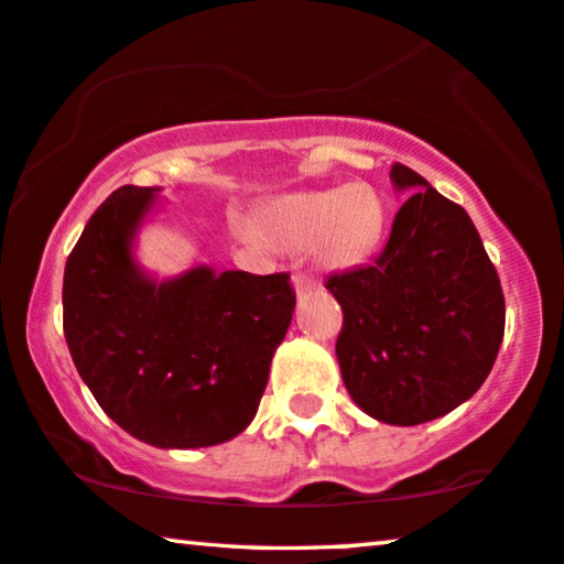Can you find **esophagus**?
<instances>
[{"instance_id":"1","label":"esophagus","mask_w":564,"mask_h":564,"mask_svg":"<svg viewBox=\"0 0 564 564\" xmlns=\"http://www.w3.org/2000/svg\"><path fill=\"white\" fill-rule=\"evenodd\" d=\"M292 284H295V292H297L300 297L307 295V292H313L315 288H318V282H315V276L303 274V272H297L295 276H292Z\"/></svg>"}]
</instances>
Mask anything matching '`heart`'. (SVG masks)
<instances>
[{"instance_id":"b5f03b06","label":"heart","mask_w":564,"mask_h":564,"mask_svg":"<svg viewBox=\"0 0 564 564\" xmlns=\"http://www.w3.org/2000/svg\"><path fill=\"white\" fill-rule=\"evenodd\" d=\"M384 230V207L369 184L295 192L276 197L257 215V234L284 251L311 246L326 269H351L377 249Z\"/></svg>"}]
</instances>
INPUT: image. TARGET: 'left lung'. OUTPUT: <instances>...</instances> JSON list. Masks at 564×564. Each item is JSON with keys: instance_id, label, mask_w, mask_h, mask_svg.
<instances>
[{"instance_id": "left-lung-1", "label": "left lung", "mask_w": 564, "mask_h": 564, "mask_svg": "<svg viewBox=\"0 0 564 564\" xmlns=\"http://www.w3.org/2000/svg\"><path fill=\"white\" fill-rule=\"evenodd\" d=\"M390 180L413 195L388 246L326 288L344 311L336 357L351 400L382 423L419 426L480 390L503 341L506 300L465 207L403 164Z\"/></svg>"}]
</instances>
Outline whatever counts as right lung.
<instances>
[{"instance_id":"1","label":"right lung","mask_w":564,"mask_h":564,"mask_svg":"<svg viewBox=\"0 0 564 564\" xmlns=\"http://www.w3.org/2000/svg\"><path fill=\"white\" fill-rule=\"evenodd\" d=\"M159 187L115 189L91 215L64 272V336L99 408L159 449H199L257 415L288 334L290 274L195 267L153 280L133 241Z\"/></svg>"}]
</instances>
